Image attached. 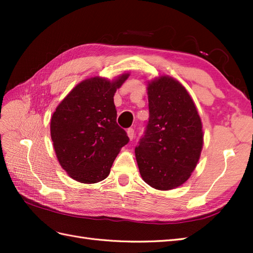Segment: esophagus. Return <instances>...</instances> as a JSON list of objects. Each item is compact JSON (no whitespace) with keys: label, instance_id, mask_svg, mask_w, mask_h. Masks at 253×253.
Instances as JSON below:
<instances>
[{"label":"esophagus","instance_id":"obj_1","mask_svg":"<svg viewBox=\"0 0 253 253\" xmlns=\"http://www.w3.org/2000/svg\"><path fill=\"white\" fill-rule=\"evenodd\" d=\"M127 136H128V138L130 139V140H132L133 136H135V130H133L132 128H128V129H127Z\"/></svg>","mask_w":253,"mask_h":253}]
</instances>
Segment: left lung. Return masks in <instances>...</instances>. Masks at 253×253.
<instances>
[{"label":"left lung","instance_id":"1","mask_svg":"<svg viewBox=\"0 0 253 253\" xmlns=\"http://www.w3.org/2000/svg\"><path fill=\"white\" fill-rule=\"evenodd\" d=\"M149 122L136 147L142 179L170 190L189 178L203 146L201 118L186 88L169 76L148 83Z\"/></svg>","mask_w":253,"mask_h":253}]
</instances>
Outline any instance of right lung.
<instances>
[{
    "label": "right lung",
    "mask_w": 253,
    "mask_h": 253,
    "mask_svg": "<svg viewBox=\"0 0 253 253\" xmlns=\"http://www.w3.org/2000/svg\"><path fill=\"white\" fill-rule=\"evenodd\" d=\"M129 77H92L78 84L51 117V138L63 169L83 184L105 179L121 149L128 143L117 125L114 94Z\"/></svg>",
    "instance_id": "obj_1"
}]
</instances>
